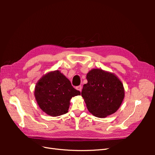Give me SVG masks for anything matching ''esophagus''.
<instances>
[{"label": "esophagus", "mask_w": 155, "mask_h": 155, "mask_svg": "<svg viewBox=\"0 0 155 155\" xmlns=\"http://www.w3.org/2000/svg\"><path fill=\"white\" fill-rule=\"evenodd\" d=\"M76 89H77V90L80 91V92H81V90H82V87H81V85H79V86L76 87Z\"/></svg>", "instance_id": "esophagus-1"}]
</instances>
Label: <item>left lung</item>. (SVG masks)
Masks as SVG:
<instances>
[{"label":"left lung","instance_id":"obj_1","mask_svg":"<svg viewBox=\"0 0 155 155\" xmlns=\"http://www.w3.org/2000/svg\"><path fill=\"white\" fill-rule=\"evenodd\" d=\"M81 96L88 111L98 118H105L119 109L124 98L123 84L114 74L92 69L87 75Z\"/></svg>","mask_w":155,"mask_h":155}]
</instances>
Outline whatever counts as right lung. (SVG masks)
<instances>
[{
  "label": "right lung",
  "instance_id": "add662e5",
  "mask_svg": "<svg viewBox=\"0 0 155 155\" xmlns=\"http://www.w3.org/2000/svg\"><path fill=\"white\" fill-rule=\"evenodd\" d=\"M80 95L71 83L59 70L50 72L42 77L35 88V100L41 109L51 116L68 112L70 100Z\"/></svg>",
  "mask_w": 155,
  "mask_h": 155
}]
</instances>
